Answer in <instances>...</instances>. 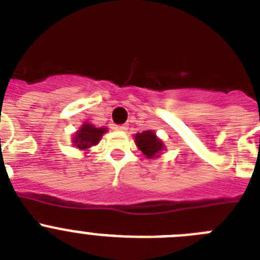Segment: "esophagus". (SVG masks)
<instances>
[{"instance_id": "esophagus-1", "label": "esophagus", "mask_w": 260, "mask_h": 260, "mask_svg": "<svg viewBox=\"0 0 260 260\" xmlns=\"http://www.w3.org/2000/svg\"><path fill=\"white\" fill-rule=\"evenodd\" d=\"M127 125L122 124V125H115V129L116 131H127Z\"/></svg>"}]
</instances>
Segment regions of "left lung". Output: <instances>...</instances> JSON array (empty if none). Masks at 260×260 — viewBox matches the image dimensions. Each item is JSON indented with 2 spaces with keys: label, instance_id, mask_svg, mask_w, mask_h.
<instances>
[{
  "label": "left lung",
  "instance_id": "8db88e82",
  "mask_svg": "<svg viewBox=\"0 0 260 260\" xmlns=\"http://www.w3.org/2000/svg\"><path fill=\"white\" fill-rule=\"evenodd\" d=\"M135 142L147 159L159 156L160 152L166 149L163 141L157 138L152 131H144L142 133H137L135 136Z\"/></svg>",
  "mask_w": 260,
  "mask_h": 260
}]
</instances>
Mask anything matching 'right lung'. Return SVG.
<instances>
[{
    "label": "right lung",
    "mask_w": 260,
    "mask_h": 260,
    "mask_svg": "<svg viewBox=\"0 0 260 260\" xmlns=\"http://www.w3.org/2000/svg\"><path fill=\"white\" fill-rule=\"evenodd\" d=\"M106 131V128H96L91 123H83L79 131L75 132L73 144L79 150H87L99 144Z\"/></svg>",
    "instance_id": "obj_1"
}]
</instances>
